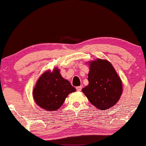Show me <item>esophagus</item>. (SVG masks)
Wrapping results in <instances>:
<instances>
[{
    "instance_id": "1",
    "label": "esophagus",
    "mask_w": 146,
    "mask_h": 146,
    "mask_svg": "<svg viewBox=\"0 0 146 146\" xmlns=\"http://www.w3.org/2000/svg\"><path fill=\"white\" fill-rule=\"evenodd\" d=\"M82 86H78V87H76V90H78V91H81L82 90Z\"/></svg>"
}]
</instances>
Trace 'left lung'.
Instances as JSON below:
<instances>
[{"mask_svg": "<svg viewBox=\"0 0 146 146\" xmlns=\"http://www.w3.org/2000/svg\"><path fill=\"white\" fill-rule=\"evenodd\" d=\"M88 85L82 92L91 104L99 110L115 105L122 93V83L112 64L107 60L96 59L88 62Z\"/></svg>", "mask_w": 146, "mask_h": 146, "instance_id": "obj_1", "label": "left lung"}]
</instances>
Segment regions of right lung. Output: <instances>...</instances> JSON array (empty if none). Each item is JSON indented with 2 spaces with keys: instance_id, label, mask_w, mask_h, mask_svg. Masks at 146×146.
<instances>
[{
  "instance_id": "add662e5",
  "label": "right lung",
  "mask_w": 146,
  "mask_h": 146,
  "mask_svg": "<svg viewBox=\"0 0 146 146\" xmlns=\"http://www.w3.org/2000/svg\"><path fill=\"white\" fill-rule=\"evenodd\" d=\"M76 89L60 73L58 68L43 73L33 89L35 103L47 111H55L62 106L68 94Z\"/></svg>"
}]
</instances>
